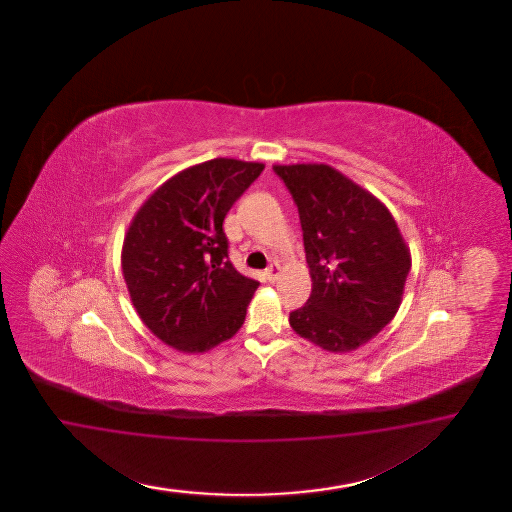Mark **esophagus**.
I'll return each instance as SVG.
<instances>
[{"instance_id":"34e87169","label":"esophagus","mask_w":512,"mask_h":512,"mask_svg":"<svg viewBox=\"0 0 512 512\" xmlns=\"http://www.w3.org/2000/svg\"><path fill=\"white\" fill-rule=\"evenodd\" d=\"M279 274H281V266H279L278 263L270 264V266L266 268V272H264V276H266V279H268L270 283L278 281Z\"/></svg>"}]
</instances>
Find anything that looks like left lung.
Here are the masks:
<instances>
[{
    "instance_id": "obj_1",
    "label": "left lung",
    "mask_w": 512,
    "mask_h": 512,
    "mask_svg": "<svg viewBox=\"0 0 512 512\" xmlns=\"http://www.w3.org/2000/svg\"><path fill=\"white\" fill-rule=\"evenodd\" d=\"M274 171L298 206L310 266V298L289 325L328 353H351L400 310L409 246L387 206L338 169L296 163Z\"/></svg>"
}]
</instances>
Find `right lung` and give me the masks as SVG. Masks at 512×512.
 I'll list each match as a JSON object with an SVG mask.
<instances>
[{"label": "right lung", "instance_id": "right-lung-1", "mask_svg": "<svg viewBox=\"0 0 512 512\" xmlns=\"http://www.w3.org/2000/svg\"><path fill=\"white\" fill-rule=\"evenodd\" d=\"M263 163L216 157L176 172L140 204L122 246L129 298L155 338L195 355L244 325L259 281L227 259L223 219Z\"/></svg>", "mask_w": 512, "mask_h": 512}]
</instances>
